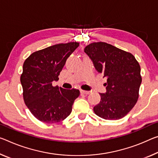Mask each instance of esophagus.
Masks as SVG:
<instances>
[{"mask_svg":"<svg viewBox=\"0 0 158 158\" xmlns=\"http://www.w3.org/2000/svg\"><path fill=\"white\" fill-rule=\"evenodd\" d=\"M80 93H81V94H85V95H88L90 94L89 91H84V90H81L80 91Z\"/></svg>","mask_w":158,"mask_h":158,"instance_id":"1","label":"esophagus"}]
</instances>
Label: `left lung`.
<instances>
[{
  "label": "left lung",
  "mask_w": 158,
  "mask_h": 158,
  "mask_svg": "<svg viewBox=\"0 0 158 158\" xmlns=\"http://www.w3.org/2000/svg\"><path fill=\"white\" fill-rule=\"evenodd\" d=\"M94 67L106 77L107 92L100 94L101 101L94 107L102 119L124 117L136 105L141 84V67L131 52L105 42H94L84 48Z\"/></svg>",
  "instance_id": "1"
}]
</instances>
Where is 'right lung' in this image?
Returning <instances> with one entry per match:
<instances>
[{
    "instance_id": "obj_1",
    "label": "right lung",
    "mask_w": 158,
    "mask_h": 158,
    "mask_svg": "<svg viewBox=\"0 0 158 158\" xmlns=\"http://www.w3.org/2000/svg\"><path fill=\"white\" fill-rule=\"evenodd\" d=\"M79 46L69 42L34 52L25 60L20 81L26 106L37 119L44 123H57L66 119L80 92L52 86L67 59Z\"/></svg>"
}]
</instances>
